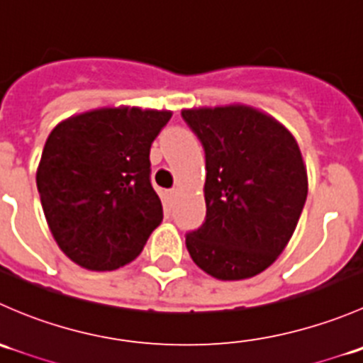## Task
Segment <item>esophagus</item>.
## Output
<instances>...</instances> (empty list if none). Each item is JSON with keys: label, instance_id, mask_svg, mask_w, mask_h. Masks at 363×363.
<instances>
[{"label": "esophagus", "instance_id": "1", "mask_svg": "<svg viewBox=\"0 0 363 363\" xmlns=\"http://www.w3.org/2000/svg\"><path fill=\"white\" fill-rule=\"evenodd\" d=\"M168 196H170V199H175V196H177V188L168 189Z\"/></svg>", "mask_w": 363, "mask_h": 363}]
</instances>
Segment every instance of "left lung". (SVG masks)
Masks as SVG:
<instances>
[{
    "instance_id": "left-lung-1",
    "label": "left lung",
    "mask_w": 363,
    "mask_h": 363,
    "mask_svg": "<svg viewBox=\"0 0 363 363\" xmlns=\"http://www.w3.org/2000/svg\"><path fill=\"white\" fill-rule=\"evenodd\" d=\"M205 151L203 225L186 233L208 276L240 281L263 272L294 235L307 199V172L294 135L274 117L226 105L182 111Z\"/></svg>"
}]
</instances>
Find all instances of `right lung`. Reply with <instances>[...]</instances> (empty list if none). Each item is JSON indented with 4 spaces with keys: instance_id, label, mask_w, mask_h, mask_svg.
Returning <instances> with one entry per match:
<instances>
[{
    "instance_id": "obj_1",
    "label": "right lung",
    "mask_w": 363,
    "mask_h": 363,
    "mask_svg": "<svg viewBox=\"0 0 363 363\" xmlns=\"http://www.w3.org/2000/svg\"><path fill=\"white\" fill-rule=\"evenodd\" d=\"M168 111L98 108L50 131L36 188L57 246L77 265L116 270L133 262L163 219L151 184V145Z\"/></svg>"
}]
</instances>
